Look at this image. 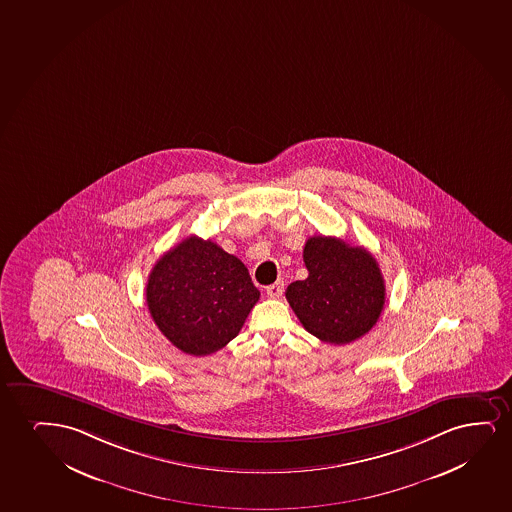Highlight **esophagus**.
Returning <instances> with one entry per match:
<instances>
[{
    "label": "esophagus",
    "instance_id": "34e87169",
    "mask_svg": "<svg viewBox=\"0 0 512 512\" xmlns=\"http://www.w3.org/2000/svg\"><path fill=\"white\" fill-rule=\"evenodd\" d=\"M267 297H271V299H279L281 295H283V292H285V283L281 281V279H278L276 283H273V285L267 286Z\"/></svg>",
    "mask_w": 512,
    "mask_h": 512
}]
</instances>
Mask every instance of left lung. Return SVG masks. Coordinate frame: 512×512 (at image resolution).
<instances>
[{
	"label": "left lung",
	"mask_w": 512,
	"mask_h": 512,
	"mask_svg": "<svg viewBox=\"0 0 512 512\" xmlns=\"http://www.w3.org/2000/svg\"><path fill=\"white\" fill-rule=\"evenodd\" d=\"M309 276L286 288L302 326L326 344H349L379 321L385 285L379 262L363 246L312 236L304 246Z\"/></svg>",
	"instance_id": "8db88e82"
}]
</instances>
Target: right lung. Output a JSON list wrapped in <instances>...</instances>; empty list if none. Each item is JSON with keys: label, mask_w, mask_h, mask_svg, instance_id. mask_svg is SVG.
<instances>
[{"label": "right lung", "mask_w": 512, "mask_h": 512, "mask_svg": "<svg viewBox=\"0 0 512 512\" xmlns=\"http://www.w3.org/2000/svg\"><path fill=\"white\" fill-rule=\"evenodd\" d=\"M245 264L212 239L180 241L154 264L146 286L149 312L173 346L206 356L227 346L259 300Z\"/></svg>", "instance_id": "obj_1"}]
</instances>
